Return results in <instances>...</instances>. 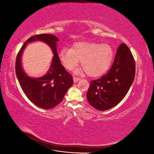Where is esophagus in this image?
Instances as JSON below:
<instances>
[{
    "label": "esophagus",
    "mask_w": 154,
    "mask_h": 154,
    "mask_svg": "<svg viewBox=\"0 0 154 154\" xmlns=\"http://www.w3.org/2000/svg\"><path fill=\"white\" fill-rule=\"evenodd\" d=\"M79 80H80V78H77V77H73V81L74 83H76L77 82H78Z\"/></svg>",
    "instance_id": "34e87169"
}]
</instances>
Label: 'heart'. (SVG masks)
I'll return each mask as SVG.
<instances>
[{"label": "heart", "mask_w": 154, "mask_h": 154, "mask_svg": "<svg viewBox=\"0 0 154 154\" xmlns=\"http://www.w3.org/2000/svg\"><path fill=\"white\" fill-rule=\"evenodd\" d=\"M58 56L63 67L68 70L76 67L81 60L83 68L75 72H85L88 76L97 78L108 71L114 58V51L107 44L78 42L72 45L71 49L60 50Z\"/></svg>", "instance_id": "b5f03b06"}]
</instances>
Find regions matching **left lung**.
Returning a JSON list of instances; mask_svg holds the SVG:
<instances>
[{"label": "left lung", "instance_id": "left-lung-1", "mask_svg": "<svg viewBox=\"0 0 154 154\" xmlns=\"http://www.w3.org/2000/svg\"><path fill=\"white\" fill-rule=\"evenodd\" d=\"M136 64L125 44L117 50L112 66L103 76L91 82L87 98L91 106L103 111L117 105L127 94L135 78Z\"/></svg>", "mask_w": 154, "mask_h": 154}]
</instances>
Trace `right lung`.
<instances>
[{"instance_id":"1","label":"right lung","mask_w":154,"mask_h":154,"mask_svg":"<svg viewBox=\"0 0 154 154\" xmlns=\"http://www.w3.org/2000/svg\"><path fill=\"white\" fill-rule=\"evenodd\" d=\"M36 41H44L48 44L54 55L48 71L40 78L29 77L21 66V56L25 46L28 43ZM58 41L53 35H36L26 40L17 56L15 72L22 89L32 103L43 109H53L61 103L67 91L73 84L72 75L60 63L57 48Z\"/></svg>"}]
</instances>
